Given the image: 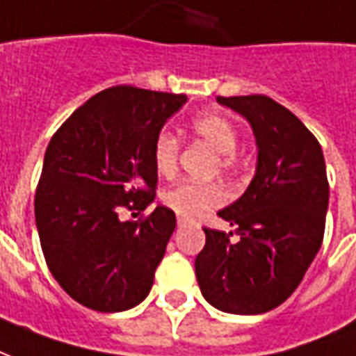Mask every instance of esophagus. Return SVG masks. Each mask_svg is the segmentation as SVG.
<instances>
[{"mask_svg": "<svg viewBox=\"0 0 356 356\" xmlns=\"http://www.w3.org/2000/svg\"><path fill=\"white\" fill-rule=\"evenodd\" d=\"M188 222V219H184V217H178V227H182V225H186Z\"/></svg>", "mask_w": 356, "mask_h": 356, "instance_id": "34e87169", "label": "esophagus"}]
</instances>
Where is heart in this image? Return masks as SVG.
Instances as JSON below:
<instances>
[{"instance_id":"obj_1","label":"heart","mask_w":356,"mask_h":356,"mask_svg":"<svg viewBox=\"0 0 356 356\" xmlns=\"http://www.w3.org/2000/svg\"><path fill=\"white\" fill-rule=\"evenodd\" d=\"M190 131L205 145H209L217 153V163L220 168L229 170L236 163V145H238V129L232 124V120L219 112H203L190 122ZM180 156V141L168 134L161 131L153 145V164L154 170L170 178L178 168ZM227 193L222 186L217 182H178L172 188L164 190L161 200L164 207L174 211L178 217L193 219L200 217L211 207H217L225 202Z\"/></svg>"}]
</instances>
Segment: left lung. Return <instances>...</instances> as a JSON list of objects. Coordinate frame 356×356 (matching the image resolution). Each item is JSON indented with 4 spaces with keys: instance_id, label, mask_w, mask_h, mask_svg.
Wrapping results in <instances>:
<instances>
[{
    "instance_id": "obj_1",
    "label": "left lung",
    "mask_w": 356,
    "mask_h": 356,
    "mask_svg": "<svg viewBox=\"0 0 356 356\" xmlns=\"http://www.w3.org/2000/svg\"><path fill=\"white\" fill-rule=\"evenodd\" d=\"M250 122L257 145L248 190L219 211L232 232L205 230L195 277L211 306L229 314H264L300 285L322 246L330 184L318 139L266 95L217 97Z\"/></svg>"
}]
</instances>
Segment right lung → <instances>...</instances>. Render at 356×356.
<instances>
[{
    "label": "right lung",
    "mask_w": 356,
    "mask_h": 356,
    "mask_svg": "<svg viewBox=\"0 0 356 356\" xmlns=\"http://www.w3.org/2000/svg\"><path fill=\"white\" fill-rule=\"evenodd\" d=\"M186 95L118 85L95 95L54 134L34 195L36 229L54 279L79 305L122 312L143 302L176 227L154 202L153 145Z\"/></svg>",
    "instance_id": "obj_1"
}]
</instances>
